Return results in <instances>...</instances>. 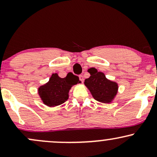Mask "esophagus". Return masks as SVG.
Instances as JSON below:
<instances>
[{"label": "esophagus", "mask_w": 157, "mask_h": 157, "mask_svg": "<svg viewBox=\"0 0 157 157\" xmlns=\"http://www.w3.org/2000/svg\"><path fill=\"white\" fill-rule=\"evenodd\" d=\"M79 78H80V80L81 81V82H83L84 80V78H83V76L82 75H79Z\"/></svg>", "instance_id": "esophagus-1"}]
</instances>
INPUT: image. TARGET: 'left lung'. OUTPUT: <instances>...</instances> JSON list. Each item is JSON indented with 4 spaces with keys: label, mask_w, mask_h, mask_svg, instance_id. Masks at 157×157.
I'll use <instances>...</instances> for the list:
<instances>
[{
    "label": "left lung",
    "mask_w": 157,
    "mask_h": 157,
    "mask_svg": "<svg viewBox=\"0 0 157 157\" xmlns=\"http://www.w3.org/2000/svg\"><path fill=\"white\" fill-rule=\"evenodd\" d=\"M91 76L85 80L84 83L91 91L95 100L102 102H109L117 91V84L106 79L103 73L98 72L96 68L89 70Z\"/></svg>",
    "instance_id": "1"
}]
</instances>
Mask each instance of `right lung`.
Masks as SVG:
<instances>
[{
  "label": "right lung",
  "instance_id": "right-lung-1",
  "mask_svg": "<svg viewBox=\"0 0 157 157\" xmlns=\"http://www.w3.org/2000/svg\"><path fill=\"white\" fill-rule=\"evenodd\" d=\"M80 82L79 77L73 74H68L65 78H60L53 74L48 83L39 88V94L44 104L56 106L67 100L68 91L73 85Z\"/></svg>",
  "mask_w": 157,
  "mask_h": 157
}]
</instances>
